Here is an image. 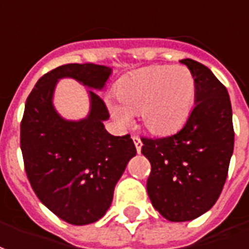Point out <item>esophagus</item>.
Wrapping results in <instances>:
<instances>
[{
    "label": "esophagus",
    "mask_w": 249,
    "mask_h": 249,
    "mask_svg": "<svg viewBox=\"0 0 249 249\" xmlns=\"http://www.w3.org/2000/svg\"><path fill=\"white\" fill-rule=\"evenodd\" d=\"M131 138H133V142H134L137 152L140 153V152H141V147H142V142H141V140H140V137H137V135H133Z\"/></svg>",
    "instance_id": "obj_1"
}]
</instances>
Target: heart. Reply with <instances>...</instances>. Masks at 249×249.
Segmentation results:
<instances>
[{"label":"heart","instance_id":"heart-1","mask_svg":"<svg viewBox=\"0 0 249 249\" xmlns=\"http://www.w3.org/2000/svg\"><path fill=\"white\" fill-rule=\"evenodd\" d=\"M119 107H111L116 119L140 116L152 134L164 135L179 130L188 119L195 102L196 85L184 66H147L123 77L115 87Z\"/></svg>","mask_w":249,"mask_h":249}]
</instances>
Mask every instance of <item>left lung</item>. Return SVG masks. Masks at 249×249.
<instances>
[{
    "mask_svg": "<svg viewBox=\"0 0 249 249\" xmlns=\"http://www.w3.org/2000/svg\"><path fill=\"white\" fill-rule=\"evenodd\" d=\"M180 62L195 78V107L175 134L141 138V153L152 165L147 195L154 209L172 222L198 218L213 207L225 184L234 146L226 88L205 65L194 59Z\"/></svg>",
    "mask_w": 249,
    "mask_h": 249,
    "instance_id": "1",
    "label": "left lung"
}]
</instances>
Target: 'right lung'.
<instances>
[{"label": "right lung", "mask_w": 249, "mask_h": 249, "mask_svg": "<svg viewBox=\"0 0 249 249\" xmlns=\"http://www.w3.org/2000/svg\"><path fill=\"white\" fill-rule=\"evenodd\" d=\"M109 74V68L95 63L62 65L40 77L25 102L20 126L25 174L43 205L71 225L92 224L106 214L137 150L130 135L115 137L104 128L109 114L95 90H89L88 116L73 122L56 114L54 89L63 77L103 89Z\"/></svg>", "instance_id": "obj_1"}]
</instances>
